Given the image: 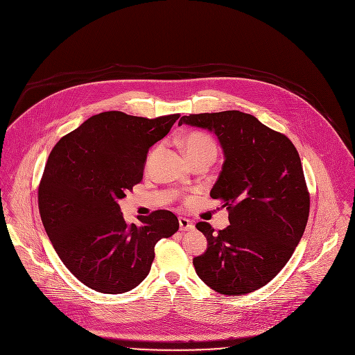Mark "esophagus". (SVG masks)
Here are the masks:
<instances>
[{"mask_svg": "<svg viewBox=\"0 0 355 355\" xmlns=\"http://www.w3.org/2000/svg\"><path fill=\"white\" fill-rule=\"evenodd\" d=\"M179 227H180V231H191L194 230V225L190 220L184 218V217H179Z\"/></svg>", "mask_w": 355, "mask_h": 355, "instance_id": "1", "label": "esophagus"}]
</instances>
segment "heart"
Instances as JSON below:
<instances>
[{
	"instance_id": "obj_1",
	"label": "heart",
	"mask_w": 355,
	"mask_h": 355,
	"mask_svg": "<svg viewBox=\"0 0 355 355\" xmlns=\"http://www.w3.org/2000/svg\"><path fill=\"white\" fill-rule=\"evenodd\" d=\"M183 147L187 158L194 162L201 158H212L217 157V144L208 134L201 131H191L184 135Z\"/></svg>"
}]
</instances>
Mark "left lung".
<instances>
[{
	"mask_svg": "<svg viewBox=\"0 0 355 355\" xmlns=\"http://www.w3.org/2000/svg\"><path fill=\"white\" fill-rule=\"evenodd\" d=\"M216 132L223 171L209 196L223 201L230 225L197 223L208 246L193 259L197 275L223 295H245L270 282L291 259L309 217V191L291 139L239 110L183 116Z\"/></svg>",
	"mask_w": 355,
	"mask_h": 355,
	"instance_id": "8db88e82",
	"label": "left lung"
}]
</instances>
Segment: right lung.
Wrapping results in <instances>:
<instances>
[{
    "label": "right lung",
    "mask_w": 355,
    "mask_h": 355,
    "mask_svg": "<svg viewBox=\"0 0 355 355\" xmlns=\"http://www.w3.org/2000/svg\"><path fill=\"white\" fill-rule=\"evenodd\" d=\"M179 117L103 112L51 150L37 191L40 218L61 261L87 287L103 294L132 290L148 275L157 242L178 232V217L168 209L127 225L117 201L143 180L150 148Z\"/></svg>",
    "instance_id": "1"
}]
</instances>
